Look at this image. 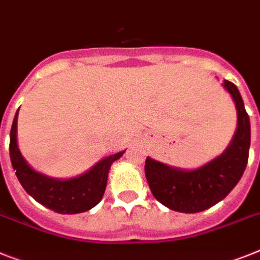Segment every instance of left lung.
Wrapping results in <instances>:
<instances>
[{
  "label": "left lung",
  "instance_id": "1",
  "mask_svg": "<svg viewBox=\"0 0 260 260\" xmlns=\"http://www.w3.org/2000/svg\"><path fill=\"white\" fill-rule=\"evenodd\" d=\"M235 102L238 126L230 147L219 157L196 171H181L147 157L145 176L158 202L180 213H198L223 200L241 180L248 161L250 119L234 83L224 80Z\"/></svg>",
  "mask_w": 260,
  "mask_h": 260
}]
</instances>
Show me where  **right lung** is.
<instances>
[{"label": "right lung", "instance_id": "right-lung-1", "mask_svg": "<svg viewBox=\"0 0 260 260\" xmlns=\"http://www.w3.org/2000/svg\"><path fill=\"white\" fill-rule=\"evenodd\" d=\"M17 119L18 111L10 129L9 152L15 176L23 189L37 202L60 214H78L96 206L106 191L111 165L123 156L125 150L106 157L82 176L70 180H54L37 173L26 164L17 145Z\"/></svg>", "mask_w": 260, "mask_h": 260}]
</instances>
